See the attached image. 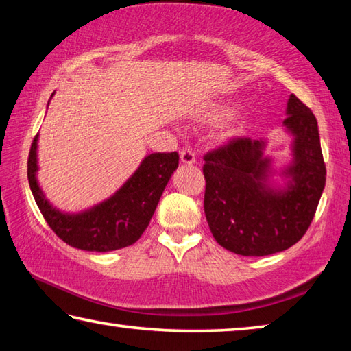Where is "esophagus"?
<instances>
[{"label":"esophagus","mask_w":351,"mask_h":351,"mask_svg":"<svg viewBox=\"0 0 351 351\" xmlns=\"http://www.w3.org/2000/svg\"><path fill=\"white\" fill-rule=\"evenodd\" d=\"M181 162L186 165L195 164V153L190 150V148H184V150L181 152Z\"/></svg>","instance_id":"obj_1"}]
</instances>
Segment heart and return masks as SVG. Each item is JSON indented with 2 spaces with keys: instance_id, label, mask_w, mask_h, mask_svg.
<instances>
[{
  "instance_id": "heart-1",
  "label": "heart",
  "mask_w": 351,
  "mask_h": 351,
  "mask_svg": "<svg viewBox=\"0 0 351 351\" xmlns=\"http://www.w3.org/2000/svg\"><path fill=\"white\" fill-rule=\"evenodd\" d=\"M237 106L234 104H224V105H219L217 108H213L209 112V119L210 121H224V119L230 117L235 112Z\"/></svg>"
}]
</instances>
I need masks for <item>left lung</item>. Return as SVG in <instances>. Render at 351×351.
<instances>
[{
  "label": "left lung",
  "mask_w": 351,
  "mask_h": 351,
  "mask_svg": "<svg viewBox=\"0 0 351 351\" xmlns=\"http://www.w3.org/2000/svg\"><path fill=\"white\" fill-rule=\"evenodd\" d=\"M283 128L291 161L280 169L266 156L265 139L239 138L204 156V212L210 232L228 251L261 257L282 252L310 228L325 187L317 121L291 94ZM280 176L283 186L271 178Z\"/></svg>",
  "instance_id": "1"
}]
</instances>
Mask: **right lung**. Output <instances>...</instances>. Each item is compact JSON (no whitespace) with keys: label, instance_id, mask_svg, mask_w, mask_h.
I'll return each mask as SVG.
<instances>
[{"label":"right lung","instance_id":"obj_1","mask_svg":"<svg viewBox=\"0 0 351 351\" xmlns=\"http://www.w3.org/2000/svg\"><path fill=\"white\" fill-rule=\"evenodd\" d=\"M37 148L38 134L35 136L27 159V180L35 203L49 228L64 243L91 252L116 251L138 241L180 164L176 152L147 154L134 173L110 198L90 209L71 213L52 206L40 187Z\"/></svg>","mask_w":351,"mask_h":351}]
</instances>
